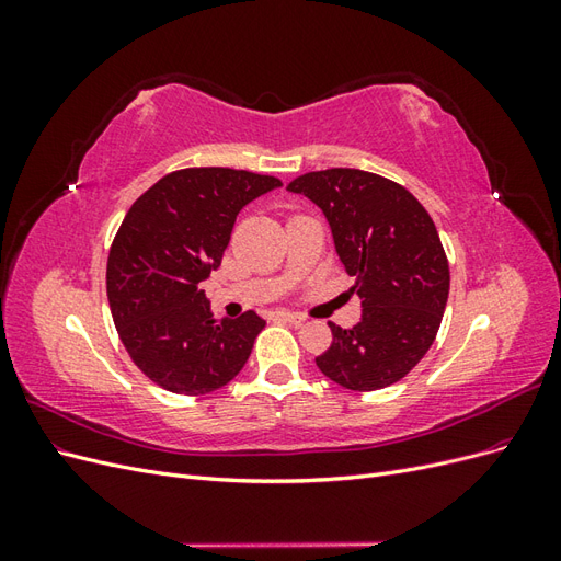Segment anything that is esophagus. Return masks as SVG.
<instances>
[{
	"instance_id": "obj_1",
	"label": "esophagus",
	"mask_w": 561,
	"mask_h": 561,
	"mask_svg": "<svg viewBox=\"0 0 561 561\" xmlns=\"http://www.w3.org/2000/svg\"><path fill=\"white\" fill-rule=\"evenodd\" d=\"M274 318H276V320H283V322H290V325H301V322L307 320V316L297 313V311H276Z\"/></svg>"
}]
</instances>
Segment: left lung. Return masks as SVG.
Returning a JSON list of instances; mask_svg holds the SVG:
<instances>
[{
  "instance_id": "1",
  "label": "left lung",
  "mask_w": 561,
  "mask_h": 561,
  "mask_svg": "<svg viewBox=\"0 0 561 561\" xmlns=\"http://www.w3.org/2000/svg\"><path fill=\"white\" fill-rule=\"evenodd\" d=\"M287 190L325 213L363 307L348 330L328 322L332 344L318 369L360 393L393 386L433 346L449 297V262L431 215L402 184L358 168L299 175Z\"/></svg>"
}]
</instances>
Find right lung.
<instances>
[{
  "instance_id": "1",
  "label": "right lung",
  "mask_w": 561,
  "mask_h": 561,
  "mask_svg": "<svg viewBox=\"0 0 561 561\" xmlns=\"http://www.w3.org/2000/svg\"><path fill=\"white\" fill-rule=\"evenodd\" d=\"M283 182L233 168H182L133 203L107 257V299L130 360L178 396H206L248 363L266 322L217 320L201 283L222 264L236 215Z\"/></svg>"
}]
</instances>
